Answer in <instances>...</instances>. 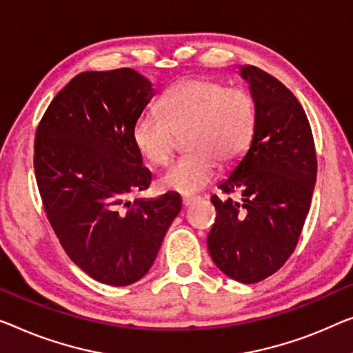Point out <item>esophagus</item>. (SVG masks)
I'll return each instance as SVG.
<instances>
[{
  "mask_svg": "<svg viewBox=\"0 0 353 353\" xmlns=\"http://www.w3.org/2000/svg\"><path fill=\"white\" fill-rule=\"evenodd\" d=\"M196 201H199L198 196H182V204L185 208H190L192 204H194Z\"/></svg>",
  "mask_w": 353,
  "mask_h": 353,
  "instance_id": "1",
  "label": "esophagus"
}]
</instances>
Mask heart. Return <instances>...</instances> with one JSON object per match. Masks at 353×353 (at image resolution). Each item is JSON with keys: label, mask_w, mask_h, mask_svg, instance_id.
<instances>
[{"label": "heart", "mask_w": 353, "mask_h": 353, "mask_svg": "<svg viewBox=\"0 0 353 353\" xmlns=\"http://www.w3.org/2000/svg\"><path fill=\"white\" fill-rule=\"evenodd\" d=\"M161 115L145 110L136 119L133 141L150 165H165L179 136H187L190 155L163 172V188L194 194L217 176L219 161L233 165L254 139L256 104L250 92L228 88L215 79H187L171 87L161 101Z\"/></svg>", "instance_id": "heart-1"}]
</instances>
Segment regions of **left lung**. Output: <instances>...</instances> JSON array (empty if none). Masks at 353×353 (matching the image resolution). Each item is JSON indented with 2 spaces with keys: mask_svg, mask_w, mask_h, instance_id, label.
I'll use <instances>...</instances> for the list:
<instances>
[{
  "mask_svg": "<svg viewBox=\"0 0 353 353\" xmlns=\"http://www.w3.org/2000/svg\"><path fill=\"white\" fill-rule=\"evenodd\" d=\"M256 104L254 139L220 182L241 193V203L217 196V217L208 236L210 259L243 283L274 274L288 260L311 208L317 159L306 112L294 94L256 66H239Z\"/></svg>",
  "mask_w": 353,
  "mask_h": 353,
  "instance_id": "obj_1",
  "label": "left lung"
}]
</instances>
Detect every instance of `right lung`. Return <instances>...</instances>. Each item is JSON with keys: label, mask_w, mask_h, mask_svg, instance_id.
Masks as SVG:
<instances>
[{"label": "right lung", "mask_w": 353, "mask_h": 353, "mask_svg": "<svg viewBox=\"0 0 353 353\" xmlns=\"http://www.w3.org/2000/svg\"><path fill=\"white\" fill-rule=\"evenodd\" d=\"M155 93L131 68L81 72L52 99L36 131L34 172L47 219L68 256L108 285L147 274L182 209L174 192L128 199L150 185L133 126Z\"/></svg>", "instance_id": "add662e5"}]
</instances>
